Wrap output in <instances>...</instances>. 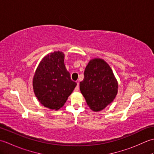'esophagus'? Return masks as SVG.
Listing matches in <instances>:
<instances>
[{"mask_svg":"<svg viewBox=\"0 0 154 154\" xmlns=\"http://www.w3.org/2000/svg\"><path fill=\"white\" fill-rule=\"evenodd\" d=\"M79 91V83L77 82V86L75 88V91Z\"/></svg>","mask_w":154,"mask_h":154,"instance_id":"obj_1","label":"esophagus"}]
</instances>
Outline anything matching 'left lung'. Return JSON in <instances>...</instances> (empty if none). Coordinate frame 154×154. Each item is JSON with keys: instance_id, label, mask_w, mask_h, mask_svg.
<instances>
[{"instance_id": "obj_1", "label": "left lung", "mask_w": 154, "mask_h": 154, "mask_svg": "<svg viewBox=\"0 0 154 154\" xmlns=\"http://www.w3.org/2000/svg\"><path fill=\"white\" fill-rule=\"evenodd\" d=\"M79 86L87 105L94 112H99L112 103L119 89L112 69L100 58L89 61Z\"/></svg>"}]
</instances>
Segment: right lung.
Segmentation results:
<instances>
[{
  "label": "right lung",
  "mask_w": 154,
  "mask_h": 154,
  "mask_svg": "<svg viewBox=\"0 0 154 154\" xmlns=\"http://www.w3.org/2000/svg\"><path fill=\"white\" fill-rule=\"evenodd\" d=\"M64 57L60 51L48 54L40 62L33 77L35 97L42 105L51 110L60 109L77 85L71 79Z\"/></svg>",
  "instance_id": "obj_1"
}]
</instances>
